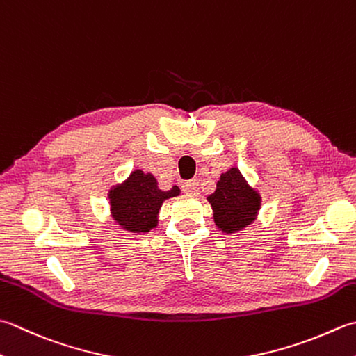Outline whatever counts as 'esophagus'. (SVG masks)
<instances>
[{
    "mask_svg": "<svg viewBox=\"0 0 356 356\" xmlns=\"http://www.w3.org/2000/svg\"><path fill=\"white\" fill-rule=\"evenodd\" d=\"M184 191L188 194V196H197L199 194V180L197 179H193V180H188V182L184 184Z\"/></svg>",
    "mask_w": 356,
    "mask_h": 356,
    "instance_id": "obj_1",
    "label": "esophagus"
}]
</instances>
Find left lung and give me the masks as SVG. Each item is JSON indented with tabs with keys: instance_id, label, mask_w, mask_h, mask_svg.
<instances>
[{
	"instance_id": "8db88e82",
	"label": "left lung",
	"mask_w": 356,
	"mask_h": 356,
	"mask_svg": "<svg viewBox=\"0 0 356 356\" xmlns=\"http://www.w3.org/2000/svg\"><path fill=\"white\" fill-rule=\"evenodd\" d=\"M213 208V219L219 232L238 233L252 225L261 210L262 197L242 176L239 168L222 172L216 191L207 197Z\"/></svg>"
}]
</instances>
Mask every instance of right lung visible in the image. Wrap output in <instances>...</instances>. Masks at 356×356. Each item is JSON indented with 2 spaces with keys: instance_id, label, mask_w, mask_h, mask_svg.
Segmentation results:
<instances>
[{
  "instance_id": "add662e5",
  "label": "right lung",
  "mask_w": 356,
  "mask_h": 356,
  "mask_svg": "<svg viewBox=\"0 0 356 356\" xmlns=\"http://www.w3.org/2000/svg\"><path fill=\"white\" fill-rule=\"evenodd\" d=\"M179 194L177 185H172L170 190H160L157 179L151 172L134 170L127 180L109 190L111 216L124 232L149 233L159 224V211L163 202Z\"/></svg>"
}]
</instances>
